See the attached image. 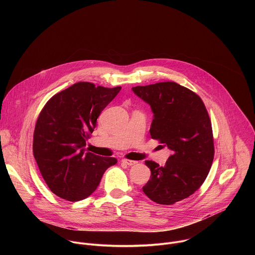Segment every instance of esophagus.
Wrapping results in <instances>:
<instances>
[{"instance_id":"obj_1","label":"esophagus","mask_w":255,"mask_h":255,"mask_svg":"<svg viewBox=\"0 0 255 255\" xmlns=\"http://www.w3.org/2000/svg\"><path fill=\"white\" fill-rule=\"evenodd\" d=\"M122 162L125 163V164H127V165H134L135 163H137V161L131 160V159H127V158H123V159H122Z\"/></svg>"}]
</instances>
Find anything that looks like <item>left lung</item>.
<instances>
[{
  "label": "left lung",
  "instance_id": "obj_1",
  "mask_svg": "<svg viewBox=\"0 0 255 255\" xmlns=\"http://www.w3.org/2000/svg\"><path fill=\"white\" fill-rule=\"evenodd\" d=\"M132 90L151 107V138L172 150L164 166L145 161L151 174L142 190L157 204H175L200 189L212 166L215 148L208 111L196 93L174 82Z\"/></svg>",
  "mask_w": 255,
  "mask_h": 255
}]
</instances>
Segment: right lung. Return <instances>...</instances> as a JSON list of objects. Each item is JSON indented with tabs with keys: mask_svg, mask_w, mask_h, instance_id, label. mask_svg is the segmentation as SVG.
<instances>
[{
	"mask_svg": "<svg viewBox=\"0 0 255 255\" xmlns=\"http://www.w3.org/2000/svg\"><path fill=\"white\" fill-rule=\"evenodd\" d=\"M121 87L80 82L51 97L41 110L33 134V155L50 191L66 201L91 196L105 170L117 162L86 151L101 112Z\"/></svg>",
	"mask_w": 255,
	"mask_h": 255,
	"instance_id": "1",
	"label": "right lung"
}]
</instances>
